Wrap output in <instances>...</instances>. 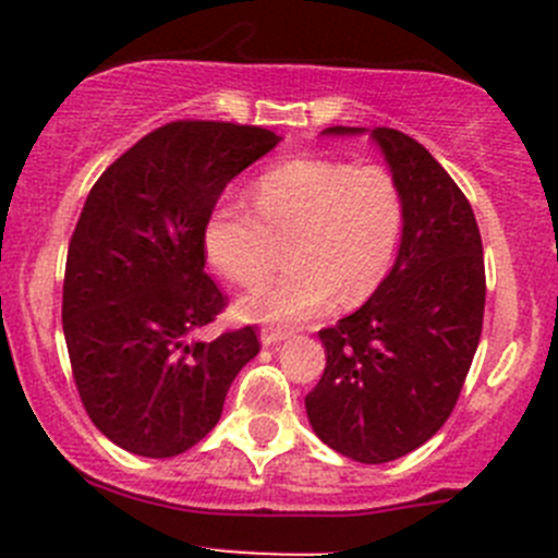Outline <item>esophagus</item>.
Masks as SVG:
<instances>
[{
	"label": "esophagus",
	"mask_w": 558,
	"mask_h": 558,
	"mask_svg": "<svg viewBox=\"0 0 558 558\" xmlns=\"http://www.w3.org/2000/svg\"><path fill=\"white\" fill-rule=\"evenodd\" d=\"M289 335H291V331L289 329H280V326H264V329H262V342H264V345H278V342H283Z\"/></svg>",
	"instance_id": "obj_1"
}]
</instances>
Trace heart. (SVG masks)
I'll return each instance as SVG.
<instances>
[{
	"instance_id": "1",
	"label": "heart",
	"mask_w": 558,
	"mask_h": 558,
	"mask_svg": "<svg viewBox=\"0 0 558 558\" xmlns=\"http://www.w3.org/2000/svg\"><path fill=\"white\" fill-rule=\"evenodd\" d=\"M251 205L223 196L205 221V251L232 283L272 272L280 245L294 238L283 278L240 300V313L269 324H302L340 300L362 305L375 294L397 253L404 202L388 167L302 156L256 178Z\"/></svg>"
}]
</instances>
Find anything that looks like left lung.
Returning <instances> with one entry per match:
<instances>
[{
    "mask_svg": "<svg viewBox=\"0 0 558 558\" xmlns=\"http://www.w3.org/2000/svg\"><path fill=\"white\" fill-rule=\"evenodd\" d=\"M373 140L402 191L399 256L356 313L318 331L326 367L305 397L315 435L362 464L399 459L440 432L470 373L486 307L483 243L466 196L404 132L378 126Z\"/></svg>",
    "mask_w": 558,
    "mask_h": 558,
    "instance_id": "1",
    "label": "left lung"
}]
</instances>
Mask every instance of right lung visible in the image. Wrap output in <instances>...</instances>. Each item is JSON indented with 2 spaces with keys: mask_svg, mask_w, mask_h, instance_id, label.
<instances>
[{
  "mask_svg": "<svg viewBox=\"0 0 558 558\" xmlns=\"http://www.w3.org/2000/svg\"><path fill=\"white\" fill-rule=\"evenodd\" d=\"M269 129L172 121L94 183L64 269V340L88 418L123 451L170 459L218 424L229 386L258 353L256 326L196 340L227 307L205 272V221Z\"/></svg>",
  "mask_w": 558,
  "mask_h": 558,
  "instance_id": "add662e5",
  "label": "right lung"
}]
</instances>
